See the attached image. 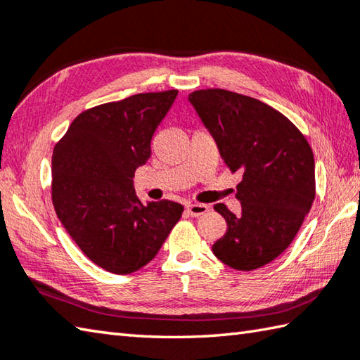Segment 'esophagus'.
<instances>
[{"mask_svg":"<svg viewBox=\"0 0 360 360\" xmlns=\"http://www.w3.org/2000/svg\"><path fill=\"white\" fill-rule=\"evenodd\" d=\"M186 212L194 216V218H198V216H202L208 212V205H203V203H189V205H186Z\"/></svg>","mask_w":360,"mask_h":360,"instance_id":"34e87169","label":"esophagus"}]
</instances>
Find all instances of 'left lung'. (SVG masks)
I'll return each mask as SVG.
<instances>
[{
	"mask_svg": "<svg viewBox=\"0 0 360 360\" xmlns=\"http://www.w3.org/2000/svg\"><path fill=\"white\" fill-rule=\"evenodd\" d=\"M188 100L222 161L243 174L236 185L241 214L214 205L227 232L213 244V254L233 269L262 268L290 246L310 212L314 152L283 114L260 100L224 89L195 91Z\"/></svg>",
	"mask_w": 360,
	"mask_h": 360,
	"instance_id": "1",
	"label": "left lung"
}]
</instances>
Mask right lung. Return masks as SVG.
<instances>
[{"mask_svg": "<svg viewBox=\"0 0 360 360\" xmlns=\"http://www.w3.org/2000/svg\"><path fill=\"white\" fill-rule=\"evenodd\" d=\"M179 91L136 94L81 112L51 158L59 221L86 257L114 274L146 266L179 222L183 205L142 203L133 177Z\"/></svg>", "mask_w": 360, "mask_h": 360, "instance_id": "1", "label": "right lung"}]
</instances>
